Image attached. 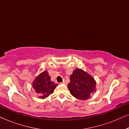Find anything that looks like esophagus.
Instances as JSON below:
<instances>
[{
	"label": "esophagus",
	"instance_id": "34e87169",
	"mask_svg": "<svg viewBox=\"0 0 129 129\" xmlns=\"http://www.w3.org/2000/svg\"><path fill=\"white\" fill-rule=\"evenodd\" d=\"M60 84H67V83H66V81H63V82H62V83H60Z\"/></svg>",
	"mask_w": 129,
	"mask_h": 129
}]
</instances>
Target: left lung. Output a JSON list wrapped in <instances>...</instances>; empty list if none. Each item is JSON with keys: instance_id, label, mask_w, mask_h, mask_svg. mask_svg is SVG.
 <instances>
[{"instance_id": "1", "label": "left lung", "mask_w": 129, "mask_h": 129, "mask_svg": "<svg viewBox=\"0 0 129 129\" xmlns=\"http://www.w3.org/2000/svg\"><path fill=\"white\" fill-rule=\"evenodd\" d=\"M70 80L68 87L70 94L77 99H88L96 90L94 79L81 69L74 70L70 75Z\"/></svg>"}]
</instances>
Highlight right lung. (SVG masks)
Instances as JSON below:
<instances>
[{
    "label": "right lung",
    "mask_w": 129,
    "mask_h": 129,
    "mask_svg": "<svg viewBox=\"0 0 129 129\" xmlns=\"http://www.w3.org/2000/svg\"><path fill=\"white\" fill-rule=\"evenodd\" d=\"M57 84L50 80V77L47 70H45L35 77L32 86L39 98L46 99L54 92Z\"/></svg>",
    "instance_id": "right-lung-1"
}]
</instances>
